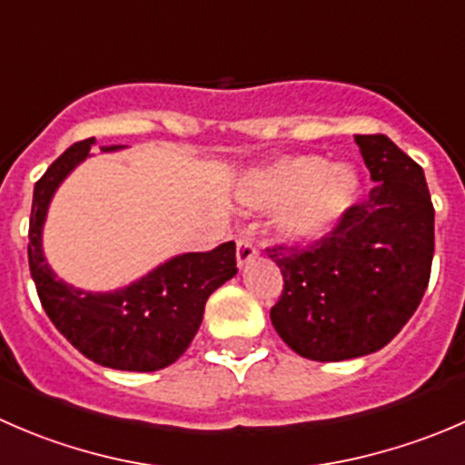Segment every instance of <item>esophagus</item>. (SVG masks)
<instances>
[{
  "label": "esophagus",
  "instance_id": "obj_1",
  "mask_svg": "<svg viewBox=\"0 0 465 465\" xmlns=\"http://www.w3.org/2000/svg\"><path fill=\"white\" fill-rule=\"evenodd\" d=\"M254 256H256V247L252 245L247 238H238V241H236V261H238V265L242 268V265L250 263Z\"/></svg>",
  "mask_w": 465,
  "mask_h": 465
}]
</instances>
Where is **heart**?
Segmentation results:
<instances>
[{
	"label": "heart",
	"instance_id": "obj_1",
	"mask_svg": "<svg viewBox=\"0 0 465 465\" xmlns=\"http://www.w3.org/2000/svg\"><path fill=\"white\" fill-rule=\"evenodd\" d=\"M359 195L352 165L331 163L322 156H291L252 174L241 188V202L254 211H282L279 233L286 241L322 238Z\"/></svg>",
	"mask_w": 465,
	"mask_h": 465
}]
</instances>
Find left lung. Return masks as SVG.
I'll return each instance as SVG.
<instances>
[{
	"instance_id": "8db88e82",
	"label": "left lung",
	"mask_w": 465,
	"mask_h": 465,
	"mask_svg": "<svg viewBox=\"0 0 465 465\" xmlns=\"http://www.w3.org/2000/svg\"><path fill=\"white\" fill-rule=\"evenodd\" d=\"M354 141L377 186L309 247L265 250L283 274L270 320L292 352L311 361L381 350L430 283L434 206L425 173L384 134Z\"/></svg>"
}]
</instances>
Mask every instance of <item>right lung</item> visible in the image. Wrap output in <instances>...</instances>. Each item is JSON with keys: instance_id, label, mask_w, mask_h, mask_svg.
<instances>
[{"instance_id": "obj_1", "label": "right lung", "mask_w": 465, "mask_h": 465, "mask_svg": "<svg viewBox=\"0 0 465 465\" xmlns=\"http://www.w3.org/2000/svg\"><path fill=\"white\" fill-rule=\"evenodd\" d=\"M90 145L94 138L67 147L35 182L29 220L31 277L45 313L84 357L115 371H161L188 350L211 292L238 272L236 242L173 256L118 291L90 292L58 279L45 259L43 224L54 193L90 156Z\"/></svg>"}]
</instances>
